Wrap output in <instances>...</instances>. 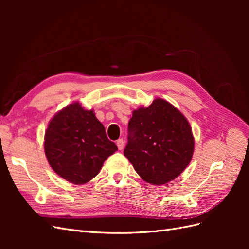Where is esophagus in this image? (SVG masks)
Segmentation results:
<instances>
[{
	"label": "esophagus",
	"mask_w": 249,
	"mask_h": 249,
	"mask_svg": "<svg viewBox=\"0 0 249 249\" xmlns=\"http://www.w3.org/2000/svg\"><path fill=\"white\" fill-rule=\"evenodd\" d=\"M116 145H117V147H118L119 150H122V149L124 148V139H123V138H119V139L116 141Z\"/></svg>",
	"instance_id": "34e87169"
}]
</instances>
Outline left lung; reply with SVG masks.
<instances>
[{"mask_svg": "<svg viewBox=\"0 0 249 249\" xmlns=\"http://www.w3.org/2000/svg\"><path fill=\"white\" fill-rule=\"evenodd\" d=\"M124 156L145 182L163 185L190 163L194 138L187 118L170 103L156 99L133 111Z\"/></svg>", "mask_w": 249, "mask_h": 249, "instance_id": "obj_1", "label": "left lung"}]
</instances>
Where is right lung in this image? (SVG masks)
Wrapping results in <instances>:
<instances>
[{
    "instance_id": "obj_1",
    "label": "right lung",
    "mask_w": 249,
    "mask_h": 249,
    "mask_svg": "<svg viewBox=\"0 0 249 249\" xmlns=\"http://www.w3.org/2000/svg\"><path fill=\"white\" fill-rule=\"evenodd\" d=\"M117 146L92 110L73 103L52 118L44 134V153L58 176L82 185L92 179Z\"/></svg>"
}]
</instances>
